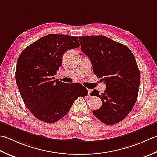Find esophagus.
I'll return each mask as SVG.
<instances>
[{"label": "esophagus", "mask_w": 157, "mask_h": 157, "mask_svg": "<svg viewBox=\"0 0 157 157\" xmlns=\"http://www.w3.org/2000/svg\"><path fill=\"white\" fill-rule=\"evenodd\" d=\"M88 96L90 97V93H92V90H90V89H88Z\"/></svg>", "instance_id": "34e87169"}]
</instances>
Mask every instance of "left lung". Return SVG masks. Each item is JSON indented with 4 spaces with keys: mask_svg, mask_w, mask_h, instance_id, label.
Here are the masks:
<instances>
[{
    "mask_svg": "<svg viewBox=\"0 0 157 157\" xmlns=\"http://www.w3.org/2000/svg\"><path fill=\"white\" fill-rule=\"evenodd\" d=\"M79 40L93 73L106 84L103 93L93 90L90 94L102 101L93 114L105 124L118 123L127 117L137 101L140 72L136 58L127 46L105 36H82Z\"/></svg>",
    "mask_w": 157,
    "mask_h": 157,
    "instance_id": "1",
    "label": "left lung"
}]
</instances>
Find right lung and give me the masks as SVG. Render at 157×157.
<instances>
[{
  "label": "right lung",
  "instance_id": "obj_1",
  "mask_svg": "<svg viewBox=\"0 0 157 157\" xmlns=\"http://www.w3.org/2000/svg\"><path fill=\"white\" fill-rule=\"evenodd\" d=\"M79 47L77 36L50 34L29 45L18 58L17 88L26 106L39 121L57 122L67 114L77 98L88 94L79 83L66 84L54 78L65 52Z\"/></svg>",
  "mask_w": 157,
  "mask_h": 157
}]
</instances>
